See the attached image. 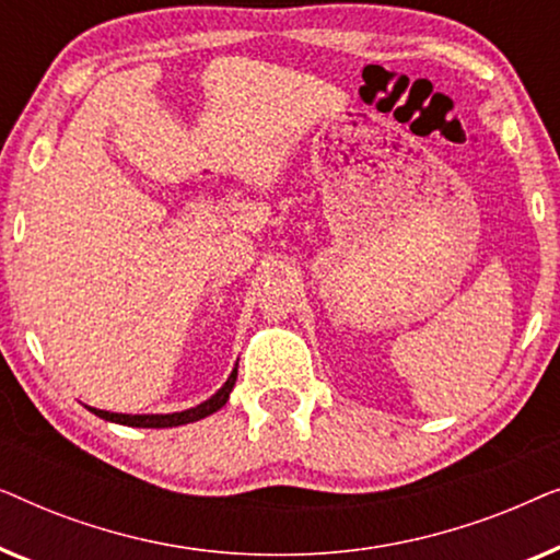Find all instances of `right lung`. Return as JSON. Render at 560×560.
<instances>
[{"instance_id": "obj_1", "label": "right lung", "mask_w": 560, "mask_h": 560, "mask_svg": "<svg viewBox=\"0 0 560 560\" xmlns=\"http://www.w3.org/2000/svg\"><path fill=\"white\" fill-rule=\"evenodd\" d=\"M236 382V366L229 374L221 389H217L209 400H203L196 408L180 410V412H148V416H129V412H109V410H96L89 408L94 416L109 420V423H119V425H132V428H173V425H186V423H196L206 416H213V412L221 410L229 400V393L234 389Z\"/></svg>"}]
</instances>
